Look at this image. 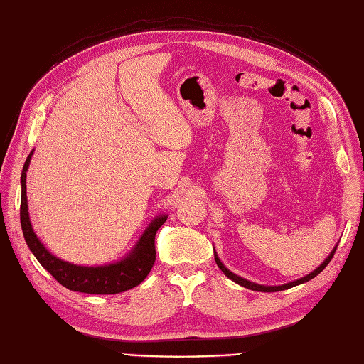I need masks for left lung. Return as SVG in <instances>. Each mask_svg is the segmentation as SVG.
Instances as JSON below:
<instances>
[{
    "instance_id": "left-lung-1",
    "label": "left lung",
    "mask_w": 364,
    "mask_h": 364,
    "mask_svg": "<svg viewBox=\"0 0 364 364\" xmlns=\"http://www.w3.org/2000/svg\"><path fill=\"white\" fill-rule=\"evenodd\" d=\"M335 250H336V247L332 250V254H330L327 258H326V262L322 263L318 269H314L311 274H309V276H305L304 279H299V280H296V282H291V284H287V285H280V287H263V285H257V284H252V282H249V280H246V279H241V277H238V276H235V274L233 272H230L228 268H225V266L221 263V260L220 258H218V255L215 254V262H216V264H218V268H220L225 276H228L229 279H232L233 282H237L238 285H241V287H245V288H249V289H254V291H263V293H274V291H284V289H288V288H293V287H296V285H301V284H304V282H309V280H311L313 277H316L318 274L326 268V266L330 263V260H332L333 258V255H335Z\"/></svg>"
}]
</instances>
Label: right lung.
<instances>
[{
	"label": "right lung",
	"mask_w": 364,
	"mask_h": 364,
	"mask_svg": "<svg viewBox=\"0 0 364 364\" xmlns=\"http://www.w3.org/2000/svg\"><path fill=\"white\" fill-rule=\"evenodd\" d=\"M32 152L24 161L21 173V204H20V221L24 240L36 255L38 263L59 282L71 291L88 293V294H118L127 291L146 279L151 268L156 262V233L160 225L166 221V216H159L157 220L151 223L146 232L143 233L139 245L126 257L114 264L107 266H77L60 260L48 252L45 246L32 230L28 213V199H26V171L29 166Z\"/></svg>",
	"instance_id": "1"
}]
</instances>
